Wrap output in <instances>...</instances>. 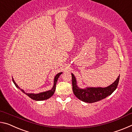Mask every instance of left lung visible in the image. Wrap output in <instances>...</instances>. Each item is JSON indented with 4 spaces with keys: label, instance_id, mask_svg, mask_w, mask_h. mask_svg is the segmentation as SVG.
Segmentation results:
<instances>
[{
    "label": "left lung",
    "instance_id": "obj_1",
    "mask_svg": "<svg viewBox=\"0 0 132 132\" xmlns=\"http://www.w3.org/2000/svg\"><path fill=\"white\" fill-rule=\"evenodd\" d=\"M72 77L73 91L76 97L81 100L82 101L88 103H93L101 100L110 95L117 89L119 81V77L118 76L116 81L107 87L101 88H86L85 89L80 88L77 87L76 80L75 76L71 73Z\"/></svg>",
    "mask_w": 132,
    "mask_h": 132
}]
</instances>
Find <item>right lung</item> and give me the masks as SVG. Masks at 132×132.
Instances as JSON below:
<instances>
[{
	"mask_svg": "<svg viewBox=\"0 0 132 132\" xmlns=\"http://www.w3.org/2000/svg\"><path fill=\"white\" fill-rule=\"evenodd\" d=\"M61 73H59L58 74L56 75V76L55 77L54 79V84H53V86L52 88L51 89V90H49L47 91H45V92H43V93H41L39 94H32V93H26L24 92V91L23 90H22L18 86V85L15 83L14 80L12 79L13 81L14 82V84H15V86L17 87L18 88L20 89L21 91L22 92H23L24 93H25L27 95H28L29 97L31 98V99L35 100V101H42V100H47L48 98H50V97H52V96L53 95L55 91V89H56V82L57 81V79L60 76V75L62 74Z\"/></svg>",
	"mask_w": 132,
	"mask_h": 132,
	"instance_id": "1",
	"label": "right lung"
}]
</instances>
